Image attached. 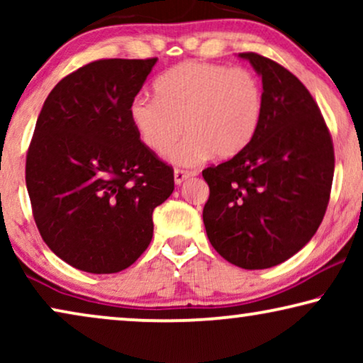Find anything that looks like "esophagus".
<instances>
[{
	"label": "esophagus",
	"mask_w": 363,
	"mask_h": 363,
	"mask_svg": "<svg viewBox=\"0 0 363 363\" xmlns=\"http://www.w3.org/2000/svg\"><path fill=\"white\" fill-rule=\"evenodd\" d=\"M196 172H190V170H182V168H177L175 170V183L177 185H182L183 182L188 180L190 177H195Z\"/></svg>",
	"instance_id": "obj_1"
}]
</instances>
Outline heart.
<instances>
[{
    "mask_svg": "<svg viewBox=\"0 0 363 363\" xmlns=\"http://www.w3.org/2000/svg\"><path fill=\"white\" fill-rule=\"evenodd\" d=\"M155 97L137 96L128 107L132 125L148 150L172 153L178 165H195L210 153L231 158L252 142L262 121L264 91L255 72L223 64L186 61L155 81Z\"/></svg>",
    "mask_w": 363,
    "mask_h": 363,
    "instance_id": "heart-1",
    "label": "heart"
}]
</instances>
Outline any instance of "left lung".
<instances>
[{
	"mask_svg": "<svg viewBox=\"0 0 363 363\" xmlns=\"http://www.w3.org/2000/svg\"><path fill=\"white\" fill-rule=\"evenodd\" d=\"M262 79L264 111L252 142L203 170L208 240L231 264L266 269L302 250L324 220L334 143L304 84L281 64L241 52Z\"/></svg>",
	"mask_w": 363,
	"mask_h": 363,
	"instance_id": "obj_1",
	"label": "left lung"
}]
</instances>
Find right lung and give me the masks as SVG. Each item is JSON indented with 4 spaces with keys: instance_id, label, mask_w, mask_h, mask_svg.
Instances as JSON below:
<instances>
[{
    "instance_id": "right-lung-1",
    "label": "right lung",
    "mask_w": 363,
    "mask_h": 363,
    "mask_svg": "<svg viewBox=\"0 0 363 363\" xmlns=\"http://www.w3.org/2000/svg\"><path fill=\"white\" fill-rule=\"evenodd\" d=\"M157 57L99 59L56 84L26 155L33 216L54 255L112 274L150 245L152 213L172 195L173 168L143 145L128 107Z\"/></svg>"
}]
</instances>
